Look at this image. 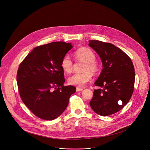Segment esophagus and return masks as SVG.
Masks as SVG:
<instances>
[{
	"label": "esophagus",
	"instance_id": "1",
	"mask_svg": "<svg viewBox=\"0 0 150 150\" xmlns=\"http://www.w3.org/2000/svg\"><path fill=\"white\" fill-rule=\"evenodd\" d=\"M76 90V91H82V90H83V88H79V87H77Z\"/></svg>",
	"mask_w": 150,
	"mask_h": 150
}]
</instances>
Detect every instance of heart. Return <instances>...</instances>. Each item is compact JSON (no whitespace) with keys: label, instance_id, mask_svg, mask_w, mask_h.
<instances>
[{"label":"heart","instance_id":"obj_1","mask_svg":"<svg viewBox=\"0 0 150 150\" xmlns=\"http://www.w3.org/2000/svg\"><path fill=\"white\" fill-rule=\"evenodd\" d=\"M75 57L79 60L85 62L83 70L86 71L82 73H75L71 75L68 82L71 85L78 87H82L87 82L91 81L92 75L89 70L93 72H96L98 69L97 64L95 61L94 53L90 49L82 47L76 50L74 53ZM62 70L66 73H70L73 69V63L68 55L64 56L60 62Z\"/></svg>","mask_w":150,"mask_h":150}]
</instances>
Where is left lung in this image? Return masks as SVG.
I'll return each instance as SVG.
<instances>
[{"mask_svg": "<svg viewBox=\"0 0 150 150\" xmlns=\"http://www.w3.org/2000/svg\"><path fill=\"white\" fill-rule=\"evenodd\" d=\"M88 45L98 54L103 66L94 83L103 89L94 90L90 104L98 115L109 116L129 101L134 89V67L129 57L113 44L89 40Z\"/></svg>", "mask_w": 150, "mask_h": 150, "instance_id": "1", "label": "left lung"}]
</instances>
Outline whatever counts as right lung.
Listing matches in <instances>:
<instances>
[{
	"label": "right lung",
	"mask_w": 150,
	"mask_h": 150,
	"mask_svg": "<svg viewBox=\"0 0 150 150\" xmlns=\"http://www.w3.org/2000/svg\"><path fill=\"white\" fill-rule=\"evenodd\" d=\"M73 47L71 43L52 42L38 46L19 67L16 81L20 97L38 117L52 120L65 110L76 88L65 87L62 58Z\"/></svg>",
	"instance_id": "add662e5"
}]
</instances>
